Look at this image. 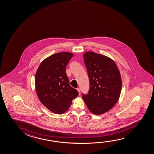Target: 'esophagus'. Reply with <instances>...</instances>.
Here are the masks:
<instances>
[{
    "label": "esophagus",
    "mask_w": 154,
    "mask_h": 154,
    "mask_svg": "<svg viewBox=\"0 0 154 154\" xmlns=\"http://www.w3.org/2000/svg\"><path fill=\"white\" fill-rule=\"evenodd\" d=\"M77 91H78V93H79V95H80V88H77Z\"/></svg>",
    "instance_id": "34e87169"
}]
</instances>
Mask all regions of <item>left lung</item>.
<instances>
[{"label":"left lung","mask_w":154,"mask_h":154,"mask_svg":"<svg viewBox=\"0 0 154 154\" xmlns=\"http://www.w3.org/2000/svg\"><path fill=\"white\" fill-rule=\"evenodd\" d=\"M89 89L82 97L91 113L100 115L109 111L118 100L122 88L120 73L116 63L93 52L84 54Z\"/></svg>","instance_id":"8db88e82"}]
</instances>
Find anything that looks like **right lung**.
I'll list each match as a JSON object with an SVG mask.
<instances>
[{
  "label": "right lung",
  "instance_id": "1",
  "mask_svg": "<svg viewBox=\"0 0 154 154\" xmlns=\"http://www.w3.org/2000/svg\"><path fill=\"white\" fill-rule=\"evenodd\" d=\"M73 56L59 52L43 60L35 75V88L41 102L51 111L63 114L70 106L78 91L69 85L66 68Z\"/></svg>",
  "mask_w": 154,
  "mask_h": 154
}]
</instances>
